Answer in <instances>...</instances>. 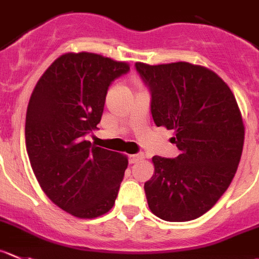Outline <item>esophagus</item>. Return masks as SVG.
I'll use <instances>...</instances> for the list:
<instances>
[{
	"label": "esophagus",
	"mask_w": 259,
	"mask_h": 259,
	"mask_svg": "<svg viewBox=\"0 0 259 259\" xmlns=\"http://www.w3.org/2000/svg\"><path fill=\"white\" fill-rule=\"evenodd\" d=\"M143 158H144V154L143 153H138V154H133L129 157V162L132 163V164H134V163H138L139 160H142Z\"/></svg>",
	"instance_id": "1"
}]
</instances>
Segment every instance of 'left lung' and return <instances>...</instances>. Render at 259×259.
I'll list each match as a JSON object with an SVG mask.
<instances>
[{"label": "left lung", "instance_id": "8db88e82", "mask_svg": "<svg viewBox=\"0 0 259 259\" xmlns=\"http://www.w3.org/2000/svg\"><path fill=\"white\" fill-rule=\"evenodd\" d=\"M152 94L157 126L175 130L178 157L154 155L144 183L148 206L165 222H190L209 211L234 178L244 144L237 100L215 72L187 62L135 63Z\"/></svg>", "mask_w": 259, "mask_h": 259}]
</instances>
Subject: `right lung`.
<instances>
[{
	"instance_id": "right-lung-1",
	"label": "right lung",
	"mask_w": 259,
	"mask_h": 259,
	"mask_svg": "<svg viewBox=\"0 0 259 259\" xmlns=\"http://www.w3.org/2000/svg\"><path fill=\"white\" fill-rule=\"evenodd\" d=\"M126 62L95 53H66L37 81L26 111L25 142L34 175L57 206L81 219L111 210L127 157L91 144L109 86Z\"/></svg>"
}]
</instances>
